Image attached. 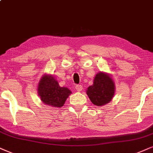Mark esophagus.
Masks as SVG:
<instances>
[{
    "instance_id": "1",
    "label": "esophagus",
    "mask_w": 153,
    "mask_h": 153,
    "mask_svg": "<svg viewBox=\"0 0 153 153\" xmlns=\"http://www.w3.org/2000/svg\"><path fill=\"white\" fill-rule=\"evenodd\" d=\"M75 88H76V89L78 91H81L82 90V88H83L82 85H76V86H75Z\"/></svg>"
}]
</instances>
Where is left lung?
I'll return each instance as SVG.
<instances>
[{
    "mask_svg": "<svg viewBox=\"0 0 153 153\" xmlns=\"http://www.w3.org/2000/svg\"><path fill=\"white\" fill-rule=\"evenodd\" d=\"M115 91V83L111 75L100 71L94 77L93 84L87 88L86 94L92 103L98 106H102L113 99Z\"/></svg>",
    "mask_w": 153,
    "mask_h": 153,
    "instance_id": "8db88e82",
    "label": "left lung"
}]
</instances>
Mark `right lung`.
<instances>
[{
	"mask_svg": "<svg viewBox=\"0 0 153 153\" xmlns=\"http://www.w3.org/2000/svg\"><path fill=\"white\" fill-rule=\"evenodd\" d=\"M37 94L45 105L59 108L63 106L71 91L67 87H61L52 74H45L38 83Z\"/></svg>",
	"mask_w": 153,
	"mask_h": 153,
	"instance_id": "obj_1",
	"label": "right lung"
}]
</instances>
